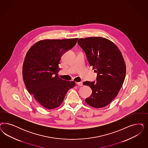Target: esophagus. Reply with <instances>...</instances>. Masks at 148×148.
<instances>
[{"instance_id":"esophagus-1","label":"esophagus","mask_w":148,"mask_h":148,"mask_svg":"<svg viewBox=\"0 0 148 148\" xmlns=\"http://www.w3.org/2000/svg\"><path fill=\"white\" fill-rule=\"evenodd\" d=\"M77 84L78 86H83V82H77Z\"/></svg>"}]
</instances>
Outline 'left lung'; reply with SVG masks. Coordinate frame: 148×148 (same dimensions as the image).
<instances>
[{
  "mask_svg": "<svg viewBox=\"0 0 148 148\" xmlns=\"http://www.w3.org/2000/svg\"><path fill=\"white\" fill-rule=\"evenodd\" d=\"M78 43L97 74L96 82H83L92 90L85 101L92 107H104L113 100L123 84L126 65L122 54L114 43L101 37L79 38Z\"/></svg>",
  "mask_w": 148,
  "mask_h": 148,
  "instance_id": "left-lung-1",
  "label": "left lung"
}]
</instances>
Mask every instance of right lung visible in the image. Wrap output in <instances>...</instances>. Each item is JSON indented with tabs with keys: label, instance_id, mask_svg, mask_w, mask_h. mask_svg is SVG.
<instances>
[{
	"label": "right lung",
	"instance_id": "obj_1",
	"mask_svg": "<svg viewBox=\"0 0 148 148\" xmlns=\"http://www.w3.org/2000/svg\"><path fill=\"white\" fill-rule=\"evenodd\" d=\"M78 38L43 40L33 45L24 59L22 75L30 94L45 108L52 110L62 103L67 92L75 86L58 76L64 53L73 47Z\"/></svg>",
	"mask_w": 148,
	"mask_h": 148
}]
</instances>
